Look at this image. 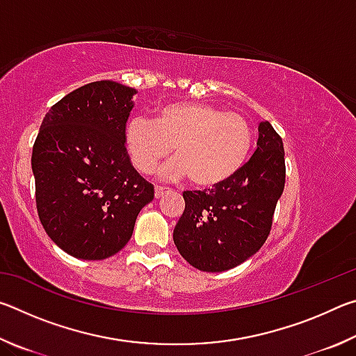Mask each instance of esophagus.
I'll list each match as a JSON object with an SVG mask.
<instances>
[{"instance_id": "esophagus-1", "label": "esophagus", "mask_w": 356, "mask_h": 356, "mask_svg": "<svg viewBox=\"0 0 356 356\" xmlns=\"http://www.w3.org/2000/svg\"><path fill=\"white\" fill-rule=\"evenodd\" d=\"M168 188H165V186H155V197L159 200V197H161L166 193Z\"/></svg>"}]
</instances>
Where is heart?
<instances>
[{"instance_id": "heart-1", "label": "heart", "mask_w": 356, "mask_h": 356, "mask_svg": "<svg viewBox=\"0 0 356 356\" xmlns=\"http://www.w3.org/2000/svg\"><path fill=\"white\" fill-rule=\"evenodd\" d=\"M124 143L131 165L149 174L174 147L161 179L190 177L193 186L209 190L231 180L250 159L254 134L248 120L204 102L180 100L154 113L152 122L131 119Z\"/></svg>"}]
</instances>
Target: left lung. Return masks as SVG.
Segmentation results:
<instances>
[{
	"label": "left lung",
	"mask_w": 356,
	"mask_h": 356,
	"mask_svg": "<svg viewBox=\"0 0 356 356\" xmlns=\"http://www.w3.org/2000/svg\"><path fill=\"white\" fill-rule=\"evenodd\" d=\"M286 182L284 146L268 120L259 124L257 149L231 180L206 191H184L185 210L174 243L202 272H226L261 250Z\"/></svg>",
	"instance_id": "8db88e82"
}]
</instances>
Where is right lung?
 Segmentation results:
<instances>
[{
    "instance_id": "right-lung-1",
    "label": "right lung",
    "mask_w": 356,
    "mask_h": 356,
    "mask_svg": "<svg viewBox=\"0 0 356 356\" xmlns=\"http://www.w3.org/2000/svg\"><path fill=\"white\" fill-rule=\"evenodd\" d=\"M134 88L104 80L75 89L53 105L35 138L31 166L39 220L67 254L102 261L134 234L154 185L131 165L124 130Z\"/></svg>"
}]
</instances>
